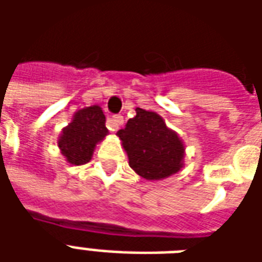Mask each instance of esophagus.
<instances>
[{"label": "esophagus", "instance_id": "1", "mask_svg": "<svg viewBox=\"0 0 262 262\" xmlns=\"http://www.w3.org/2000/svg\"><path fill=\"white\" fill-rule=\"evenodd\" d=\"M123 116H120V115H115L112 116L111 119L108 120V129L111 132H118L120 129V126L123 125Z\"/></svg>", "mask_w": 262, "mask_h": 262}]
</instances>
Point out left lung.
I'll return each instance as SVG.
<instances>
[{
    "label": "left lung",
    "instance_id": "8db88e82",
    "mask_svg": "<svg viewBox=\"0 0 262 262\" xmlns=\"http://www.w3.org/2000/svg\"><path fill=\"white\" fill-rule=\"evenodd\" d=\"M116 135L130 168L147 181L168 178L184 167L185 144L153 111L136 108V116L127 120L125 129Z\"/></svg>",
    "mask_w": 262,
    "mask_h": 262
}]
</instances>
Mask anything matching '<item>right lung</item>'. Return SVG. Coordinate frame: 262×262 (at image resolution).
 <instances>
[{"instance_id": "right-lung-1", "label": "right lung", "mask_w": 262, "mask_h": 262, "mask_svg": "<svg viewBox=\"0 0 262 262\" xmlns=\"http://www.w3.org/2000/svg\"><path fill=\"white\" fill-rule=\"evenodd\" d=\"M105 122L102 108L98 105L75 112L73 120L63 127L57 140L60 151L69 164L82 165L92 159L98 143L109 135Z\"/></svg>"}]
</instances>
